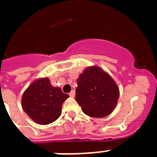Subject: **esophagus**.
I'll return each mask as SVG.
<instances>
[{"label":"esophagus","mask_w":157,"mask_h":157,"mask_svg":"<svg viewBox=\"0 0 157 157\" xmlns=\"http://www.w3.org/2000/svg\"><path fill=\"white\" fill-rule=\"evenodd\" d=\"M69 96L71 97V98H74L75 97V91L74 90H71L70 93H69Z\"/></svg>","instance_id":"34e87169"}]
</instances>
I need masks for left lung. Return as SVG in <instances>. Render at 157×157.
Instances as JSON below:
<instances>
[{
	"label": "left lung",
	"mask_w": 157,
	"mask_h": 157,
	"mask_svg": "<svg viewBox=\"0 0 157 157\" xmlns=\"http://www.w3.org/2000/svg\"><path fill=\"white\" fill-rule=\"evenodd\" d=\"M118 98V86L100 67H87L79 76L76 100L89 117L101 118L108 116L117 106Z\"/></svg>",
	"instance_id": "1"
}]
</instances>
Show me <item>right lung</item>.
Segmentation results:
<instances>
[{
    "label": "right lung",
    "instance_id": "obj_1",
    "mask_svg": "<svg viewBox=\"0 0 157 157\" xmlns=\"http://www.w3.org/2000/svg\"><path fill=\"white\" fill-rule=\"evenodd\" d=\"M68 97L61 89L54 87L49 78H40L31 84L23 93L22 107L36 123L48 124L59 118L62 105Z\"/></svg>",
    "mask_w": 157,
    "mask_h": 157
}]
</instances>
